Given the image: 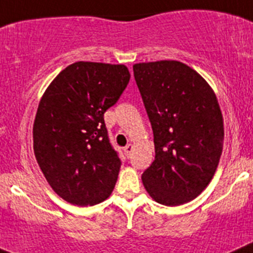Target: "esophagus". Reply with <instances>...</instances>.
Masks as SVG:
<instances>
[{
  "mask_svg": "<svg viewBox=\"0 0 253 253\" xmlns=\"http://www.w3.org/2000/svg\"><path fill=\"white\" fill-rule=\"evenodd\" d=\"M133 149H135V147H133V145H131V143H128V145H127V146L124 149L125 155H126V156H127V158H128V159L131 158L132 152H133Z\"/></svg>",
  "mask_w": 253,
  "mask_h": 253,
  "instance_id": "esophagus-1",
  "label": "esophagus"
}]
</instances>
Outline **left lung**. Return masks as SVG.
Masks as SVG:
<instances>
[{
    "label": "left lung",
    "mask_w": 253,
    "mask_h": 253,
    "mask_svg": "<svg viewBox=\"0 0 253 253\" xmlns=\"http://www.w3.org/2000/svg\"><path fill=\"white\" fill-rule=\"evenodd\" d=\"M154 132L155 160L142 174L150 197L164 206L188 203L214 176L224 140L217 97L206 79L181 61L133 65Z\"/></svg>",
    "instance_id": "left-lung-1"
}]
</instances>
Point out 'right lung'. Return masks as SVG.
Here are the masks:
<instances>
[{"mask_svg": "<svg viewBox=\"0 0 253 253\" xmlns=\"http://www.w3.org/2000/svg\"><path fill=\"white\" fill-rule=\"evenodd\" d=\"M124 64L77 61L42 94L34 122V152L45 179L68 203L85 207L110 197L121 160L103 115L129 82Z\"/></svg>", "mask_w": 253, "mask_h": 253, "instance_id": "obj_1", "label": "right lung"}]
</instances>
